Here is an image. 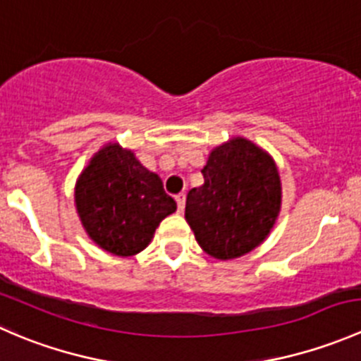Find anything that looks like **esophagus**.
I'll use <instances>...</instances> for the list:
<instances>
[{
  "label": "esophagus",
  "mask_w": 361,
  "mask_h": 361,
  "mask_svg": "<svg viewBox=\"0 0 361 361\" xmlns=\"http://www.w3.org/2000/svg\"><path fill=\"white\" fill-rule=\"evenodd\" d=\"M185 201H187V195H185L183 192H181V194H178V195H176L178 211H183V207H185Z\"/></svg>",
  "instance_id": "34e87169"
}]
</instances>
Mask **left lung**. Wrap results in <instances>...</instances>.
Listing matches in <instances>:
<instances>
[{
	"mask_svg": "<svg viewBox=\"0 0 361 361\" xmlns=\"http://www.w3.org/2000/svg\"><path fill=\"white\" fill-rule=\"evenodd\" d=\"M204 185L187 195L185 218L199 246L218 260L243 257L265 241L281 209V180L267 152L245 137L213 148Z\"/></svg>",
	"mask_w": 361,
	"mask_h": 361,
	"instance_id": "obj_1",
	"label": "left lung"
}]
</instances>
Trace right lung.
<instances>
[{"label": "right lung", "instance_id": "add662e5", "mask_svg": "<svg viewBox=\"0 0 361 361\" xmlns=\"http://www.w3.org/2000/svg\"><path fill=\"white\" fill-rule=\"evenodd\" d=\"M75 204L89 238L118 257L143 251L160 221L176 211L162 180L118 143L90 159L76 180Z\"/></svg>", "mask_w": 361, "mask_h": 361}]
</instances>
